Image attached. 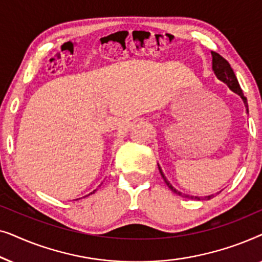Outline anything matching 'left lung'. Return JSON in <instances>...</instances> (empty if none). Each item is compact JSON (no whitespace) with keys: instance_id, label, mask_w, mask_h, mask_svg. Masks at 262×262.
Segmentation results:
<instances>
[{"instance_id":"obj_1","label":"left lung","mask_w":262,"mask_h":262,"mask_svg":"<svg viewBox=\"0 0 262 262\" xmlns=\"http://www.w3.org/2000/svg\"><path fill=\"white\" fill-rule=\"evenodd\" d=\"M211 55H212V69H213V71H214V74H216V76H217L218 78H220L221 81H223L224 83H227V84L229 85V88H230L232 92H235L236 94H238L239 96H241L242 100H243V102H245V106H246V108H247V112H248V103H247V99H246V96L243 95L242 89H241V87H239L238 81H237V78H236V76H235L234 70L231 69L230 64H229L228 60L224 59L223 57H222V56L220 55V53H217V52H214V51H211ZM159 169H160L161 175H162L164 182H166L168 187H169V188L171 189V192H174L175 194L184 196V198L198 199V200H200V199H206V200H209V199L213 198V196H214V194L206 195V196H194V195L184 194V193L179 192L178 189H175V188L173 187V186H171V185L169 184V181H168L167 179H166V177H164V174L162 173V169H161L160 166H159Z\"/></svg>"}]
</instances>
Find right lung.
<instances>
[{
    "instance_id": "right-lung-1",
    "label": "right lung",
    "mask_w": 262,
    "mask_h": 262,
    "mask_svg": "<svg viewBox=\"0 0 262 262\" xmlns=\"http://www.w3.org/2000/svg\"><path fill=\"white\" fill-rule=\"evenodd\" d=\"M94 192H95V191H94ZM94 192H92V193H89V194H93V193H94ZM89 194H88V195H89ZM85 196H87V195H85Z\"/></svg>"
}]
</instances>
